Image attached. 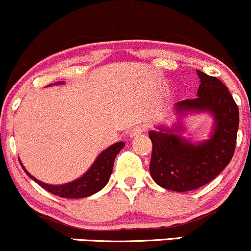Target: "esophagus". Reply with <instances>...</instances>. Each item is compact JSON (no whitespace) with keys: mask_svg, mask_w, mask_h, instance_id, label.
<instances>
[{"mask_svg":"<svg viewBox=\"0 0 251 251\" xmlns=\"http://www.w3.org/2000/svg\"><path fill=\"white\" fill-rule=\"evenodd\" d=\"M144 131H145V126H135V128L133 129V130L130 131V136L131 137H136V136L141 135V134L144 133Z\"/></svg>","mask_w":251,"mask_h":251,"instance_id":"34e87169","label":"esophagus"}]
</instances>
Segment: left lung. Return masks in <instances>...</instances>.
Instances as JSON below:
<instances>
[{"instance_id":"obj_1","label":"left lung","mask_w":251,"mask_h":251,"mask_svg":"<svg viewBox=\"0 0 251 251\" xmlns=\"http://www.w3.org/2000/svg\"><path fill=\"white\" fill-rule=\"evenodd\" d=\"M200 86L195 99L175 105L179 115L187 111H209L214 117L212 136L200 144H191L176 134L182 126L151 130L152 158L150 172L160 187L174 191L194 190L207 184L223 171L233 157L239 111L227 87L215 76L198 71Z\"/></svg>"}]
</instances>
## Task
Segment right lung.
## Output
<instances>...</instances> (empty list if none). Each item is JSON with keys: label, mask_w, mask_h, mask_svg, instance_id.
<instances>
[{"label": "right lung", "mask_w": 251, "mask_h": 251, "mask_svg": "<svg viewBox=\"0 0 251 251\" xmlns=\"http://www.w3.org/2000/svg\"><path fill=\"white\" fill-rule=\"evenodd\" d=\"M125 145L126 144L123 141L116 142V144L111 145V146L106 148V150L103 151V152L99 154V157L96 159L93 165L91 166L90 170H88L83 176L73 180V182L66 183V184H47V183L40 182V180L37 179L36 177H33L31 174H28V171L24 168V166L23 169L34 182L38 183L40 187L44 188L45 190L53 194V195H57L60 196V198L67 199L87 198V196L93 195V194L98 193L99 190L103 189L105 185H106V183L109 182L110 176H111L112 174V168H114V161L116 155H117L118 152L125 147Z\"/></svg>", "instance_id": "right-lung-1"}]
</instances>
